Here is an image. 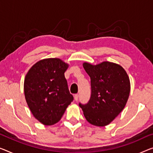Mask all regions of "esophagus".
Listing matches in <instances>:
<instances>
[{
  "label": "esophagus",
  "mask_w": 153,
  "mask_h": 153,
  "mask_svg": "<svg viewBox=\"0 0 153 153\" xmlns=\"http://www.w3.org/2000/svg\"><path fill=\"white\" fill-rule=\"evenodd\" d=\"M78 98H79V95L78 94H76L74 95V99L76 101H77L78 100Z\"/></svg>",
  "instance_id": "34e87169"
}]
</instances>
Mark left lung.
<instances>
[{"label": "left lung", "instance_id": "obj_1", "mask_svg": "<svg viewBox=\"0 0 153 153\" xmlns=\"http://www.w3.org/2000/svg\"><path fill=\"white\" fill-rule=\"evenodd\" d=\"M91 77L88 103L79 105L86 120L96 126L108 125L122 112L128 99L131 83L126 71L118 64L104 61L93 65L84 62Z\"/></svg>", "mask_w": 153, "mask_h": 153}]
</instances>
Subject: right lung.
<instances>
[{"label": "right lung", "mask_w": 153, "mask_h": 153, "mask_svg": "<svg viewBox=\"0 0 153 153\" xmlns=\"http://www.w3.org/2000/svg\"><path fill=\"white\" fill-rule=\"evenodd\" d=\"M69 65L60 58H45L34 64L26 74L25 97L41 124L51 126L58 122L74 100L65 77Z\"/></svg>", "instance_id": "1"}]
</instances>
